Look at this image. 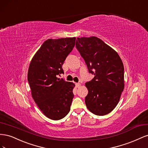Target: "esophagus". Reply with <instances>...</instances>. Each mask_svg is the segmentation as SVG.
<instances>
[{
    "label": "esophagus",
    "mask_w": 148,
    "mask_h": 148,
    "mask_svg": "<svg viewBox=\"0 0 148 148\" xmlns=\"http://www.w3.org/2000/svg\"><path fill=\"white\" fill-rule=\"evenodd\" d=\"M75 85H76V87H77V88H79L80 86H81V84H80L79 83H75Z\"/></svg>",
    "instance_id": "1"
}]
</instances>
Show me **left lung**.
I'll list each match as a JSON object with an SVG mask.
<instances>
[{
    "instance_id": "obj_1",
    "label": "left lung",
    "mask_w": 148,
    "mask_h": 148,
    "mask_svg": "<svg viewBox=\"0 0 148 148\" xmlns=\"http://www.w3.org/2000/svg\"><path fill=\"white\" fill-rule=\"evenodd\" d=\"M76 48L95 75L86 83L85 104L97 115L110 113L117 106L124 89V67L117 52L97 37L77 38Z\"/></svg>"
}]
</instances>
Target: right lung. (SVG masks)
Wrapping results in <instances>:
<instances>
[{
    "instance_id": "obj_1",
    "label": "right lung",
    "mask_w": 148,
    "mask_h": 148,
    "mask_svg": "<svg viewBox=\"0 0 148 148\" xmlns=\"http://www.w3.org/2000/svg\"><path fill=\"white\" fill-rule=\"evenodd\" d=\"M75 38L46 40L29 64L28 81L31 95L49 119L58 120L69 114L75 84L57 78L64 73L62 65L73 50Z\"/></svg>"
}]
</instances>
